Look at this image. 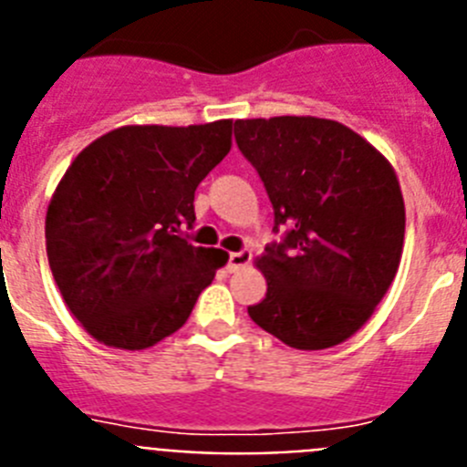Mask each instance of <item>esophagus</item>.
<instances>
[{"mask_svg":"<svg viewBox=\"0 0 467 467\" xmlns=\"http://www.w3.org/2000/svg\"><path fill=\"white\" fill-rule=\"evenodd\" d=\"M250 259H253V253H250V250H241V253H231L229 254V269L231 271L243 269V266H247V264H250Z\"/></svg>","mask_w":467,"mask_h":467,"instance_id":"1","label":"esophagus"}]
</instances>
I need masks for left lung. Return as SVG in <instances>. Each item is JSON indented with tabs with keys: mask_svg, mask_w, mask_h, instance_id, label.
Returning <instances> with one entry per match:
<instances>
[{
	"mask_svg": "<svg viewBox=\"0 0 467 467\" xmlns=\"http://www.w3.org/2000/svg\"><path fill=\"white\" fill-rule=\"evenodd\" d=\"M234 135L269 193L274 231L285 229L257 259L266 296L247 313L292 348L341 344L398 274L404 201L393 166L329 119H241Z\"/></svg>",
	"mask_w": 467,
	"mask_h": 467,
	"instance_id": "1",
	"label": "left lung"
}]
</instances>
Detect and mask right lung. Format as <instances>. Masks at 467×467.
I'll return each mask as SVG.
<instances>
[{
	"mask_svg": "<svg viewBox=\"0 0 467 467\" xmlns=\"http://www.w3.org/2000/svg\"><path fill=\"white\" fill-rule=\"evenodd\" d=\"M231 150V121L121 126L90 142L57 184L47 254L57 290L105 346L142 350L187 323L229 254L196 247L193 193Z\"/></svg>",
	"mask_w": 467,
	"mask_h": 467,
	"instance_id": "1",
	"label": "right lung"
}]
</instances>
